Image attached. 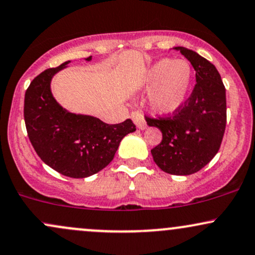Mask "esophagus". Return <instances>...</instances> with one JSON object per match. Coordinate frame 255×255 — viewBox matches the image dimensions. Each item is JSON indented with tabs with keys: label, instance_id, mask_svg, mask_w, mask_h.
<instances>
[{
	"label": "esophagus",
	"instance_id": "esophagus-1",
	"mask_svg": "<svg viewBox=\"0 0 255 255\" xmlns=\"http://www.w3.org/2000/svg\"><path fill=\"white\" fill-rule=\"evenodd\" d=\"M130 116H131V120L134 121V124L136 125V127L139 128V129H145V128L147 127V124H146L144 115H142L141 113H139V111H133Z\"/></svg>",
	"mask_w": 255,
	"mask_h": 255
}]
</instances>
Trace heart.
Listing matches in <instances>:
<instances>
[{
  "mask_svg": "<svg viewBox=\"0 0 255 255\" xmlns=\"http://www.w3.org/2000/svg\"><path fill=\"white\" fill-rule=\"evenodd\" d=\"M192 67L184 60L162 58L146 69L142 87L150 91L148 103L159 115H171L182 107L192 85Z\"/></svg>",
  "mask_w": 255,
  "mask_h": 255,
  "instance_id": "obj_1",
  "label": "heart"
}]
</instances>
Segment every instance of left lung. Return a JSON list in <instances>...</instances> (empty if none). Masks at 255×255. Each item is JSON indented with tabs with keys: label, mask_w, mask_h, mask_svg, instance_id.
Returning a JSON list of instances; mask_svg holds the SVG:
<instances>
[{
	"label": "left lung",
	"mask_w": 255,
	"mask_h": 255,
	"mask_svg": "<svg viewBox=\"0 0 255 255\" xmlns=\"http://www.w3.org/2000/svg\"><path fill=\"white\" fill-rule=\"evenodd\" d=\"M195 71L192 95L168 118L145 116L150 127L162 131L159 145L151 150L154 163L171 175H191L209 164L223 140L227 124L225 87L216 67L195 51L175 46Z\"/></svg>",
	"instance_id": "obj_1"
}]
</instances>
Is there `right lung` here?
Instances as JSON below:
<instances>
[{
	"mask_svg": "<svg viewBox=\"0 0 255 255\" xmlns=\"http://www.w3.org/2000/svg\"><path fill=\"white\" fill-rule=\"evenodd\" d=\"M92 60V56L86 61ZM71 61L40 73L26 90L27 135L40 159L64 176L89 177L114 159L120 142L135 131L131 120L108 125L97 118L67 111L51 93V79Z\"/></svg>",
	"mask_w": 255,
	"mask_h": 255,
	"instance_id": "1",
	"label": "right lung"
}]
</instances>
